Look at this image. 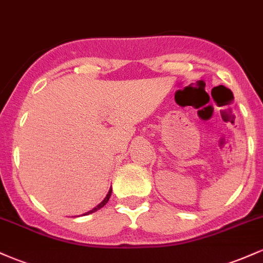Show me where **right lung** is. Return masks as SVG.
Here are the masks:
<instances>
[{"mask_svg": "<svg viewBox=\"0 0 263 263\" xmlns=\"http://www.w3.org/2000/svg\"><path fill=\"white\" fill-rule=\"evenodd\" d=\"M111 192H112V189H111V188H110V190H108L107 195H106V197H105V199H104V200H102V201H101V203L98 205V206H95V208H93V209H92V210L87 211V213H85V214H84V215H89V214H91V213H95V211H96V210L101 209V208H102V206H104V205H106V203H107V201H108V199H110V197H111Z\"/></svg>", "mask_w": 263, "mask_h": 263, "instance_id": "add662e5", "label": "right lung"}]
</instances>
